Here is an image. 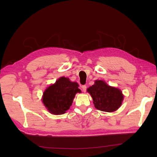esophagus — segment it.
<instances>
[{
  "label": "esophagus",
  "mask_w": 157,
  "mask_h": 157,
  "mask_svg": "<svg viewBox=\"0 0 157 157\" xmlns=\"http://www.w3.org/2000/svg\"><path fill=\"white\" fill-rule=\"evenodd\" d=\"M81 90L83 92H86V85H83V86H81Z\"/></svg>",
  "instance_id": "1"
}]
</instances>
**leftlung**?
<instances>
[{"mask_svg":"<svg viewBox=\"0 0 157 157\" xmlns=\"http://www.w3.org/2000/svg\"><path fill=\"white\" fill-rule=\"evenodd\" d=\"M93 99L94 106L98 110L113 112L120 107L123 95L119 89L109 86L103 80H96L88 88Z\"/></svg>","mask_w":157,"mask_h":157,"instance_id":"left-lung-1","label":"left lung"}]
</instances>
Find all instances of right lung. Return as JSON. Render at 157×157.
Returning <instances> with one entry per match:
<instances>
[{
  "instance_id": "add662e5",
  "label": "right lung",
  "mask_w": 157,
  "mask_h": 157,
  "mask_svg": "<svg viewBox=\"0 0 157 157\" xmlns=\"http://www.w3.org/2000/svg\"><path fill=\"white\" fill-rule=\"evenodd\" d=\"M78 84L70 82L69 78L61 77L47 88L43 94L42 101L49 112L62 115L70 108L75 94L81 92Z\"/></svg>"
}]
</instances>
